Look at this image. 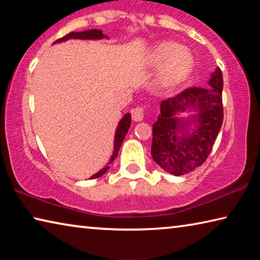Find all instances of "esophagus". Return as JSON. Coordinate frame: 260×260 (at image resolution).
I'll return each instance as SVG.
<instances>
[{"label":"esophagus","mask_w":260,"mask_h":260,"mask_svg":"<svg viewBox=\"0 0 260 260\" xmlns=\"http://www.w3.org/2000/svg\"><path fill=\"white\" fill-rule=\"evenodd\" d=\"M132 118L134 121H141L144 118V109L142 107H136L132 110Z\"/></svg>","instance_id":"1"}]
</instances>
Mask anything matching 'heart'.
<instances>
[{
  "instance_id": "obj_1",
  "label": "heart",
  "mask_w": 260,
  "mask_h": 260,
  "mask_svg": "<svg viewBox=\"0 0 260 260\" xmlns=\"http://www.w3.org/2000/svg\"><path fill=\"white\" fill-rule=\"evenodd\" d=\"M153 65H160L158 81L161 86H170L181 80L192 67V57L188 51L181 49L175 43L161 42L153 48L150 54Z\"/></svg>"
}]
</instances>
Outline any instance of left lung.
Instances as JSON below:
<instances>
[{
  "label": "left lung",
  "mask_w": 260,
  "mask_h": 260,
  "mask_svg": "<svg viewBox=\"0 0 260 260\" xmlns=\"http://www.w3.org/2000/svg\"><path fill=\"white\" fill-rule=\"evenodd\" d=\"M208 83L209 88H187L160 103L152 125L151 156L167 173L179 177L191 172L212 150L223 119L221 70L215 69ZM186 109L197 113L188 120L176 117Z\"/></svg>",
  "instance_id": "left-lung-1"
}]
</instances>
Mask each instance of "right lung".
Returning a JSON list of instances; mask_svg holds the SVG:
<instances>
[{
  "instance_id": "right-lung-1",
  "label": "right lung",
  "mask_w": 260,
  "mask_h": 260,
  "mask_svg": "<svg viewBox=\"0 0 260 260\" xmlns=\"http://www.w3.org/2000/svg\"><path fill=\"white\" fill-rule=\"evenodd\" d=\"M70 39H79V40H101V39H108L107 35H104L102 30L100 29H87L83 30V32H71L65 35V37L58 39L54 42L55 43H59L63 41H68ZM131 126V113H126L124 117L121 118L119 124H118V127L116 129V135H114V146H113V152L112 156L110 158V160L108 162V165L102 169L101 171H99L98 173L94 174L93 177H90V179H98L100 178L101 175H103L107 171L110 169V164H112V161L116 159L118 156V151L121 147L122 141H124L125 136L127 134V132Z\"/></svg>"
}]
</instances>
